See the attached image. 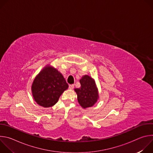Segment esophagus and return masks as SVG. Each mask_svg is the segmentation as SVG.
<instances>
[{
	"label": "esophagus",
	"instance_id": "1",
	"mask_svg": "<svg viewBox=\"0 0 153 153\" xmlns=\"http://www.w3.org/2000/svg\"><path fill=\"white\" fill-rule=\"evenodd\" d=\"M74 85H69V88L70 89V90H73V88H74Z\"/></svg>",
	"mask_w": 153,
	"mask_h": 153
}]
</instances>
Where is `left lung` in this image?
I'll use <instances>...</instances> for the list:
<instances>
[{
  "label": "left lung",
  "mask_w": 153,
  "mask_h": 153,
  "mask_svg": "<svg viewBox=\"0 0 153 153\" xmlns=\"http://www.w3.org/2000/svg\"><path fill=\"white\" fill-rule=\"evenodd\" d=\"M80 88L74 89L77 96V101L84 109L91 107L99 98L95 80L88 75H84L80 79Z\"/></svg>",
  "instance_id": "8db88e82"
}]
</instances>
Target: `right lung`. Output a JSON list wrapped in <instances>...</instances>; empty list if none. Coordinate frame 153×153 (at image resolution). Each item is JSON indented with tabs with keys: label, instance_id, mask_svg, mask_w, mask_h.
Wrapping results in <instances>:
<instances>
[{
	"label": "right lung",
	"instance_id": "obj_1",
	"mask_svg": "<svg viewBox=\"0 0 153 153\" xmlns=\"http://www.w3.org/2000/svg\"><path fill=\"white\" fill-rule=\"evenodd\" d=\"M68 88L62 74L50 64L47 65L35 77L31 92L36 102L45 108L51 107L62 94Z\"/></svg>",
	"mask_w": 153,
	"mask_h": 153
}]
</instances>
